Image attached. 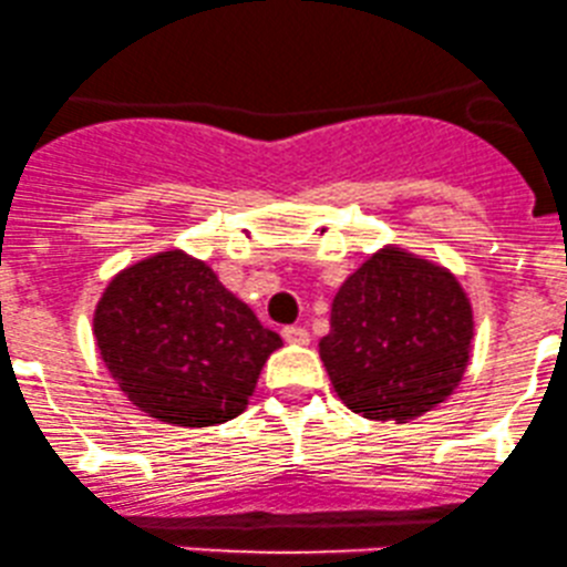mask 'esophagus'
<instances>
[{
	"instance_id": "34e87169",
	"label": "esophagus",
	"mask_w": 567,
	"mask_h": 567,
	"mask_svg": "<svg viewBox=\"0 0 567 567\" xmlns=\"http://www.w3.org/2000/svg\"><path fill=\"white\" fill-rule=\"evenodd\" d=\"M281 334H284L286 343H291V346H308L310 343V334L306 327H284Z\"/></svg>"
}]
</instances>
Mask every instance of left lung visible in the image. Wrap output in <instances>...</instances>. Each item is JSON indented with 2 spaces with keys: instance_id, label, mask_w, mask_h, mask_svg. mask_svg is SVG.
<instances>
[{
  "instance_id": "left-lung-1",
  "label": "left lung",
  "mask_w": 567,
  "mask_h": 567,
  "mask_svg": "<svg viewBox=\"0 0 567 567\" xmlns=\"http://www.w3.org/2000/svg\"><path fill=\"white\" fill-rule=\"evenodd\" d=\"M471 343L473 308L452 272L383 246L334 295L319 354L351 411L405 424L460 386Z\"/></svg>"
}]
</instances>
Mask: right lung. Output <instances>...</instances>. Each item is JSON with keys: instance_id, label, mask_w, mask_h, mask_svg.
Here are the masks:
<instances>
[{"instance_id": "right-lung-1", "label": "right lung", "mask_w": 567, "mask_h": 567, "mask_svg": "<svg viewBox=\"0 0 567 567\" xmlns=\"http://www.w3.org/2000/svg\"><path fill=\"white\" fill-rule=\"evenodd\" d=\"M94 338L121 392L175 427H213L246 411L267 357L284 346L213 267L181 248L107 284Z\"/></svg>"}]
</instances>
